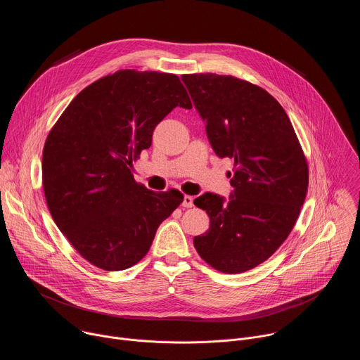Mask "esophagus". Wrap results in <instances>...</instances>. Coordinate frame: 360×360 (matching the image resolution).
Returning <instances> with one entry per match:
<instances>
[{
    "instance_id": "obj_1",
    "label": "esophagus",
    "mask_w": 360,
    "mask_h": 360,
    "mask_svg": "<svg viewBox=\"0 0 360 360\" xmlns=\"http://www.w3.org/2000/svg\"><path fill=\"white\" fill-rule=\"evenodd\" d=\"M182 207L184 208H192L193 207V198L189 195H185L182 199Z\"/></svg>"
}]
</instances>
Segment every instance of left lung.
<instances>
[{
  "instance_id": "1",
  "label": "left lung",
  "mask_w": 360,
  "mask_h": 360,
  "mask_svg": "<svg viewBox=\"0 0 360 360\" xmlns=\"http://www.w3.org/2000/svg\"><path fill=\"white\" fill-rule=\"evenodd\" d=\"M208 141L233 164L229 198L205 192L193 200L210 229L193 238L200 258L224 274L265 262L283 243L307 191V164L279 102L231 75H182Z\"/></svg>"
}]
</instances>
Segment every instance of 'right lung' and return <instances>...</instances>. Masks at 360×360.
Listing matches in <instances>:
<instances>
[{
	"instance_id": "1",
	"label": "right lung",
	"mask_w": 360,
	"mask_h": 360,
	"mask_svg": "<svg viewBox=\"0 0 360 360\" xmlns=\"http://www.w3.org/2000/svg\"><path fill=\"white\" fill-rule=\"evenodd\" d=\"M176 107L192 108L176 75L124 70L82 89L48 134V210L89 264L105 271L134 266L182 202L179 191L153 192L132 175V161Z\"/></svg>"
}]
</instances>
